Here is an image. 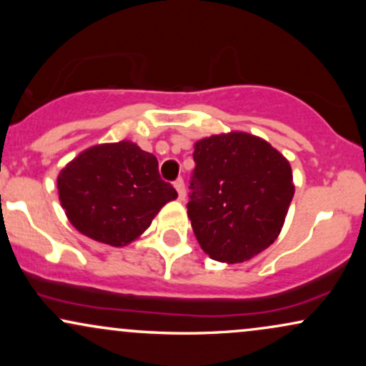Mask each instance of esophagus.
Returning <instances> with one entry per match:
<instances>
[{
	"label": "esophagus",
	"instance_id": "34e87169",
	"mask_svg": "<svg viewBox=\"0 0 366 366\" xmlns=\"http://www.w3.org/2000/svg\"><path fill=\"white\" fill-rule=\"evenodd\" d=\"M174 187L177 189V194H179V199H186V186H184V180L182 179H177L174 182Z\"/></svg>",
	"mask_w": 366,
	"mask_h": 366
}]
</instances>
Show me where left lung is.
Wrapping results in <instances>:
<instances>
[{
  "label": "left lung",
  "instance_id": "1",
  "mask_svg": "<svg viewBox=\"0 0 366 366\" xmlns=\"http://www.w3.org/2000/svg\"><path fill=\"white\" fill-rule=\"evenodd\" d=\"M192 157L187 217L204 253L222 263H242L267 249L294 196L287 159L247 132L204 137Z\"/></svg>",
  "mask_w": 366,
  "mask_h": 366
}]
</instances>
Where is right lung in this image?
I'll use <instances>...</instances> for the list:
<instances>
[{
  "instance_id": "add662e5",
  "label": "right lung",
  "mask_w": 366,
  "mask_h": 366,
  "mask_svg": "<svg viewBox=\"0 0 366 366\" xmlns=\"http://www.w3.org/2000/svg\"><path fill=\"white\" fill-rule=\"evenodd\" d=\"M70 224L115 247L136 241L177 191L158 174V159L130 141L82 151L58 175Z\"/></svg>"
}]
</instances>
